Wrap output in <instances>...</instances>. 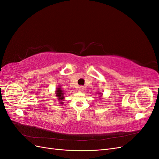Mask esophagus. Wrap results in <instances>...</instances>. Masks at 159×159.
Listing matches in <instances>:
<instances>
[{
    "label": "esophagus",
    "instance_id": "obj_1",
    "mask_svg": "<svg viewBox=\"0 0 159 159\" xmlns=\"http://www.w3.org/2000/svg\"><path fill=\"white\" fill-rule=\"evenodd\" d=\"M84 89V88L83 87V86H80V87H79V90L81 91H83Z\"/></svg>",
    "mask_w": 159,
    "mask_h": 159
}]
</instances>
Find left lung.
<instances>
[{"label":"left lung","mask_w":159,"mask_h":159,"mask_svg":"<svg viewBox=\"0 0 159 159\" xmlns=\"http://www.w3.org/2000/svg\"><path fill=\"white\" fill-rule=\"evenodd\" d=\"M98 94H99L100 96H99V99H101V98H102V96L103 95V94H102V93H99V92H98Z\"/></svg>","instance_id":"8db88e82"}]
</instances>
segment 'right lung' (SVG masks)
<instances>
[{"label":"right lung","instance_id":"add662e5","mask_svg":"<svg viewBox=\"0 0 159 159\" xmlns=\"http://www.w3.org/2000/svg\"><path fill=\"white\" fill-rule=\"evenodd\" d=\"M55 94L57 98V99L59 101V103L61 105H63L64 102L63 101H64L65 98H64V90H62L61 86H58L55 91Z\"/></svg>","mask_w":159,"mask_h":159}]
</instances>
